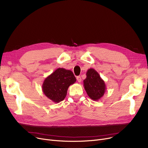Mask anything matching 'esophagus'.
Listing matches in <instances>:
<instances>
[{
  "mask_svg": "<svg viewBox=\"0 0 148 148\" xmlns=\"http://www.w3.org/2000/svg\"><path fill=\"white\" fill-rule=\"evenodd\" d=\"M77 80L78 81V82H79V83H80L81 82V81H82V78H81V77L80 76H78L77 77Z\"/></svg>",
  "mask_w": 148,
  "mask_h": 148,
  "instance_id": "1",
  "label": "esophagus"
}]
</instances>
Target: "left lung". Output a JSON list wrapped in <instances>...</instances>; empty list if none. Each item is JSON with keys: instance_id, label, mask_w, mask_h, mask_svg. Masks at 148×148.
<instances>
[{"instance_id": "1", "label": "left lung", "mask_w": 148, "mask_h": 148, "mask_svg": "<svg viewBox=\"0 0 148 148\" xmlns=\"http://www.w3.org/2000/svg\"><path fill=\"white\" fill-rule=\"evenodd\" d=\"M83 86L88 95L94 101H98L106 91L104 81L94 69L90 68L86 72V78L83 80Z\"/></svg>"}]
</instances>
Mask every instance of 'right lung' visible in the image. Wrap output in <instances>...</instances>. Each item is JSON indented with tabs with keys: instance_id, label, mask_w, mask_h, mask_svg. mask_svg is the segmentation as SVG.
Returning a JSON list of instances; mask_svg holds the SVG:
<instances>
[{
	"instance_id": "add662e5",
	"label": "right lung",
	"mask_w": 148,
	"mask_h": 148,
	"mask_svg": "<svg viewBox=\"0 0 148 148\" xmlns=\"http://www.w3.org/2000/svg\"><path fill=\"white\" fill-rule=\"evenodd\" d=\"M75 82L71 71L59 68L45 79L42 85V92L53 102L58 103L64 99L69 86Z\"/></svg>"
}]
</instances>
